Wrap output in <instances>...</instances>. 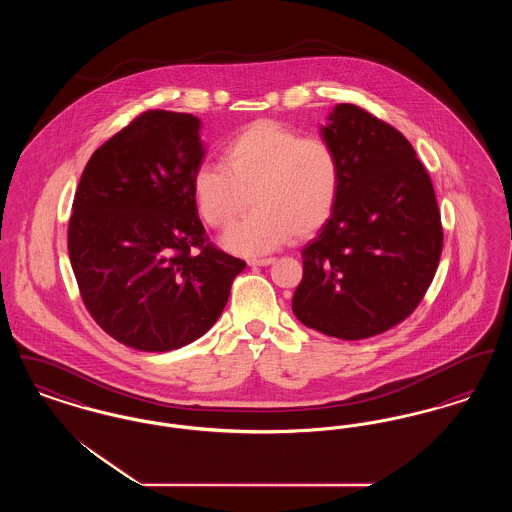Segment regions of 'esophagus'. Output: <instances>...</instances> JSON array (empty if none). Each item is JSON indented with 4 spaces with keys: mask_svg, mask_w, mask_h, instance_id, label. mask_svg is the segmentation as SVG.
Wrapping results in <instances>:
<instances>
[{
    "mask_svg": "<svg viewBox=\"0 0 512 512\" xmlns=\"http://www.w3.org/2000/svg\"><path fill=\"white\" fill-rule=\"evenodd\" d=\"M276 259L274 257H263V259H249L247 261V265H251V267H268V265H272Z\"/></svg>",
    "mask_w": 512,
    "mask_h": 512,
    "instance_id": "34e87169",
    "label": "esophagus"
}]
</instances>
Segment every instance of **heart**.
<instances>
[{"mask_svg":"<svg viewBox=\"0 0 512 512\" xmlns=\"http://www.w3.org/2000/svg\"><path fill=\"white\" fill-rule=\"evenodd\" d=\"M222 165L199 167L192 180L195 205L207 226L226 230L224 245L242 255L268 253L307 238L332 219L341 190L336 147L301 136L276 121H255L220 147Z\"/></svg>","mask_w":512,"mask_h":512,"instance_id":"1","label":"heart"}]
</instances>
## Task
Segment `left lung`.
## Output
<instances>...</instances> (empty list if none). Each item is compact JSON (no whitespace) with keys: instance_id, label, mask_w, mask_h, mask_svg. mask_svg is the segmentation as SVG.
Returning a JSON list of instances; mask_svg holds the SVG:
<instances>
[{"instance_id":"left-lung-1","label":"left lung","mask_w":512,"mask_h":512,"mask_svg":"<svg viewBox=\"0 0 512 512\" xmlns=\"http://www.w3.org/2000/svg\"><path fill=\"white\" fill-rule=\"evenodd\" d=\"M322 128L341 161L336 211L301 251L292 309L340 340L378 336L413 313L443 249L438 199L409 140L353 103Z\"/></svg>"}]
</instances>
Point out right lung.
Returning <instances> with one entry per match:
<instances>
[{
    "mask_svg": "<svg viewBox=\"0 0 512 512\" xmlns=\"http://www.w3.org/2000/svg\"><path fill=\"white\" fill-rule=\"evenodd\" d=\"M199 121L149 109L94 151L69 222V257L88 313L113 340L171 351L220 317L242 259L209 240L192 180Z\"/></svg>",
    "mask_w": 512,
    "mask_h": 512,
    "instance_id": "add662e5",
    "label": "right lung"
}]
</instances>
